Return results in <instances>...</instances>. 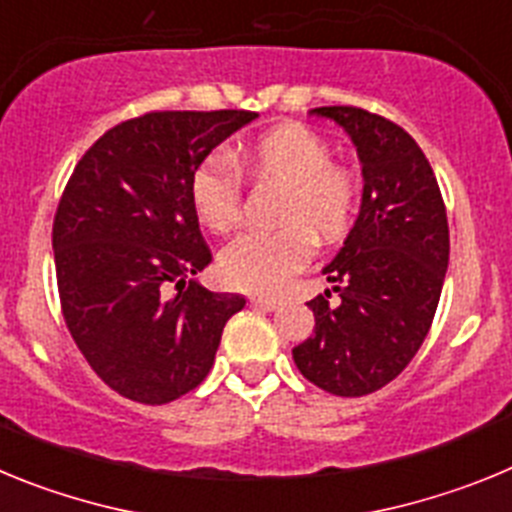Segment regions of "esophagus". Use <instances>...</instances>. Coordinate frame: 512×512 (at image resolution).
I'll use <instances>...</instances> for the list:
<instances>
[{
  "label": "esophagus",
  "instance_id": "esophagus-1",
  "mask_svg": "<svg viewBox=\"0 0 512 512\" xmlns=\"http://www.w3.org/2000/svg\"><path fill=\"white\" fill-rule=\"evenodd\" d=\"M248 302H251L253 307H261V310H277L282 302L277 300V297H264V295H253L248 297Z\"/></svg>",
  "mask_w": 512,
  "mask_h": 512
}]
</instances>
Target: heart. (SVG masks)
I'll return each instance as SVG.
<instances>
[{"mask_svg":"<svg viewBox=\"0 0 512 512\" xmlns=\"http://www.w3.org/2000/svg\"><path fill=\"white\" fill-rule=\"evenodd\" d=\"M243 168L256 182H282L271 230H248L220 253V274L230 287L277 292L312 256V233L333 241L346 233L359 207V179L333 164L328 140L302 125L261 135L235 164L228 151H210L189 174V202L200 223L215 233L238 225L243 207Z\"/></svg>","mask_w":512,"mask_h":512,"instance_id":"b5f03b06","label":"heart"}]
</instances>
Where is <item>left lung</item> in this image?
<instances>
[{"instance_id":"1","label":"left lung","mask_w":512,"mask_h":512,"mask_svg":"<svg viewBox=\"0 0 512 512\" xmlns=\"http://www.w3.org/2000/svg\"><path fill=\"white\" fill-rule=\"evenodd\" d=\"M361 158L364 197L341 253L323 269L336 284L307 302L315 330L292 348L307 382L338 397L390 384L423 346L449 266V220L436 174L400 125L351 104L318 107Z\"/></svg>"}]
</instances>
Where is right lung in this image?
Segmentation results:
<instances>
[{
  "instance_id": "add662e5",
  "label": "right lung",
  "mask_w": 512,
  "mask_h": 512,
  "mask_svg": "<svg viewBox=\"0 0 512 512\" xmlns=\"http://www.w3.org/2000/svg\"><path fill=\"white\" fill-rule=\"evenodd\" d=\"M253 117H130L92 143L66 182L53 217L61 312L84 359L117 395L164 405L200 387L225 323L246 305L189 279L212 251L187 187L194 164Z\"/></svg>"
}]
</instances>
